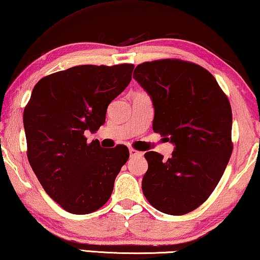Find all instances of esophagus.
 <instances>
[{"label":"esophagus","instance_id":"obj_1","mask_svg":"<svg viewBox=\"0 0 260 260\" xmlns=\"http://www.w3.org/2000/svg\"><path fill=\"white\" fill-rule=\"evenodd\" d=\"M129 155H131V157L142 156L143 153H141V152H138V150H135V149H133V148H131V149H129Z\"/></svg>","mask_w":260,"mask_h":260}]
</instances>
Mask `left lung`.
I'll return each mask as SVG.
<instances>
[{"label":"left lung","instance_id":"1","mask_svg":"<svg viewBox=\"0 0 260 260\" xmlns=\"http://www.w3.org/2000/svg\"><path fill=\"white\" fill-rule=\"evenodd\" d=\"M133 78L152 99L153 131L174 145L168 160L145 154L143 195L164 214H188L211 195L230 160L229 100L210 72L189 61H146Z\"/></svg>","mask_w":260,"mask_h":260}]
</instances>
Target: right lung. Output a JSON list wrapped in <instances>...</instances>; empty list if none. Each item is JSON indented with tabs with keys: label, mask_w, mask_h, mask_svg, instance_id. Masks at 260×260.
<instances>
[{
	"label": "right lung",
	"mask_w": 260,
	"mask_h": 260,
	"mask_svg": "<svg viewBox=\"0 0 260 260\" xmlns=\"http://www.w3.org/2000/svg\"><path fill=\"white\" fill-rule=\"evenodd\" d=\"M133 64L79 65L42 78L23 113L28 160L46 193L76 215L102 208L128 148L87 143L84 133L105 123L112 100L128 86Z\"/></svg>",
	"instance_id": "add662e5"
}]
</instances>
